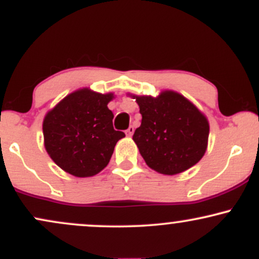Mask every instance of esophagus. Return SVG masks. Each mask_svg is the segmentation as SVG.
I'll list each match as a JSON object with an SVG mask.
<instances>
[{
	"label": "esophagus",
	"mask_w": 259,
	"mask_h": 259,
	"mask_svg": "<svg viewBox=\"0 0 259 259\" xmlns=\"http://www.w3.org/2000/svg\"><path fill=\"white\" fill-rule=\"evenodd\" d=\"M134 132H135V127H134V125H130V126L126 129L125 134H126L127 136H132L133 134H134Z\"/></svg>",
	"instance_id": "obj_1"
}]
</instances>
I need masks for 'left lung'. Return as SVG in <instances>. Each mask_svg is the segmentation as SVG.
<instances>
[{"label": "left lung", "mask_w": 259, "mask_h": 259, "mask_svg": "<svg viewBox=\"0 0 259 259\" xmlns=\"http://www.w3.org/2000/svg\"><path fill=\"white\" fill-rule=\"evenodd\" d=\"M136 102L142 120L133 139L148 167L174 175L203 157L209 125L190 101L177 92L164 91L157 99L136 97Z\"/></svg>", "instance_id": "8db88e82"}]
</instances>
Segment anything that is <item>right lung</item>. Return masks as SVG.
<instances>
[{
  "mask_svg": "<svg viewBox=\"0 0 259 259\" xmlns=\"http://www.w3.org/2000/svg\"><path fill=\"white\" fill-rule=\"evenodd\" d=\"M112 97L84 89L68 95L45 117V147L67 173L79 178L100 173L125 136L113 127L114 115L107 107Z\"/></svg>",
  "mask_w": 259,
  "mask_h": 259,
  "instance_id": "add662e5",
  "label": "right lung"
}]
</instances>
